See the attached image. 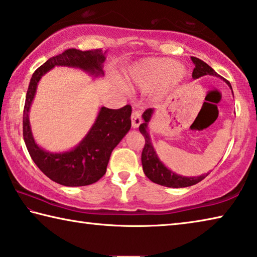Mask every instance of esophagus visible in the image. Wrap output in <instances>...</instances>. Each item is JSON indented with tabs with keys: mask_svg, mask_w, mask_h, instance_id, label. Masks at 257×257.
Wrapping results in <instances>:
<instances>
[{
	"mask_svg": "<svg viewBox=\"0 0 257 257\" xmlns=\"http://www.w3.org/2000/svg\"><path fill=\"white\" fill-rule=\"evenodd\" d=\"M142 123V115L141 112L137 110H134L132 113V125L133 128H138L139 124Z\"/></svg>",
	"mask_w": 257,
	"mask_h": 257,
	"instance_id": "34e87169",
	"label": "esophagus"
}]
</instances>
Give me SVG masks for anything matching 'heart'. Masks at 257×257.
Listing matches in <instances>:
<instances>
[{
    "label": "heart",
    "instance_id": "heart-1",
    "mask_svg": "<svg viewBox=\"0 0 257 257\" xmlns=\"http://www.w3.org/2000/svg\"><path fill=\"white\" fill-rule=\"evenodd\" d=\"M177 63L168 59L147 60L134 69L132 73L133 84L141 87L158 86L160 94L167 93L176 86L185 76V70L177 67Z\"/></svg>",
    "mask_w": 257,
    "mask_h": 257
}]
</instances>
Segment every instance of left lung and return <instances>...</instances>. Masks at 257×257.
<instances>
[{
    "label": "left lung",
    "mask_w": 257,
    "mask_h": 257,
    "mask_svg": "<svg viewBox=\"0 0 257 257\" xmlns=\"http://www.w3.org/2000/svg\"><path fill=\"white\" fill-rule=\"evenodd\" d=\"M191 61H193V63L195 64L193 71L194 79H197V78L206 75L219 76L207 63L204 62V61L195 58V56H191ZM223 80L227 82L230 86V88H231L230 82L225 79ZM153 113L154 108H147V110L143 113V119H144V121H143V123L139 125V132L142 133V135L145 138V145L142 152V164L145 176L149 178L151 181L155 182V184H159L165 187H172V188H182V187H189L198 184V182L202 181L208 173L207 175H203L199 177H182L179 175H176V173L172 172L171 170H169L158 158V154H156L154 147L151 143L150 135L147 133V125H149V122L151 121Z\"/></svg>",
    "instance_id": "8db88e82"
}]
</instances>
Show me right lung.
<instances>
[{
  "mask_svg": "<svg viewBox=\"0 0 257 257\" xmlns=\"http://www.w3.org/2000/svg\"><path fill=\"white\" fill-rule=\"evenodd\" d=\"M105 52L101 49L80 51L69 49L52 56L33 73L24 108V141L35 164L51 180L68 187L92 185L105 175L106 167L114 147L132 127V106L118 110L102 106L93 127L75 149L63 153H50L41 149L33 137L29 123V108L36 93L37 84L47 71L55 66L79 68L95 77L103 76Z\"/></svg>",
  "mask_w": 257,
  "mask_h": 257,
  "instance_id": "obj_1",
  "label": "right lung"
}]
</instances>
